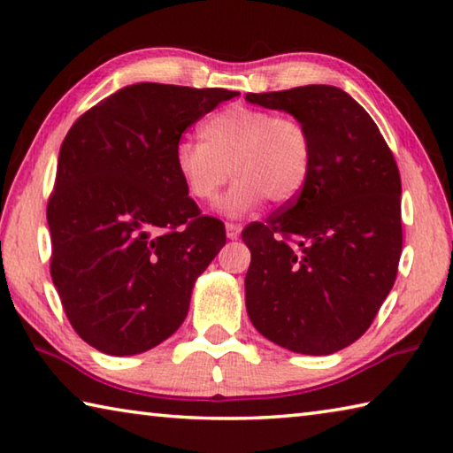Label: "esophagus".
<instances>
[{"label": "esophagus", "instance_id": "1", "mask_svg": "<svg viewBox=\"0 0 453 453\" xmlns=\"http://www.w3.org/2000/svg\"><path fill=\"white\" fill-rule=\"evenodd\" d=\"M240 234H242V226H237V224H226V235H227V240H237V237H240Z\"/></svg>", "mask_w": 453, "mask_h": 453}]
</instances>
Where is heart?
I'll list each match as a JSON object with an SVG mask.
<instances>
[{
  "label": "heart",
  "mask_w": 453,
  "mask_h": 453,
  "mask_svg": "<svg viewBox=\"0 0 453 453\" xmlns=\"http://www.w3.org/2000/svg\"><path fill=\"white\" fill-rule=\"evenodd\" d=\"M199 137L202 142L181 140L175 145V172L199 203L216 202L234 175V188L219 202V211L229 218L256 210L265 197L288 203L308 180L311 140L294 118L235 104L205 119Z\"/></svg>",
  "instance_id": "obj_1"
}]
</instances>
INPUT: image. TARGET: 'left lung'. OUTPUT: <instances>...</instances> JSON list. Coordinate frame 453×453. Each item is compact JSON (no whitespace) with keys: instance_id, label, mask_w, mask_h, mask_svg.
Returning <instances> with one entry per match:
<instances>
[{"instance_id":"left-lung-1","label":"left lung","mask_w":453,"mask_h":453,"mask_svg":"<svg viewBox=\"0 0 453 453\" xmlns=\"http://www.w3.org/2000/svg\"><path fill=\"white\" fill-rule=\"evenodd\" d=\"M311 140V167L288 210L242 232L251 251L245 308L267 340L335 354L372 326L402 256V180L375 121L334 86L248 94Z\"/></svg>"}]
</instances>
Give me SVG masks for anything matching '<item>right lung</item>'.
I'll return each instance as SVG.
<instances>
[{"instance_id": "right-lung-1", "label": "right lung", "mask_w": 453, "mask_h": 453, "mask_svg": "<svg viewBox=\"0 0 453 453\" xmlns=\"http://www.w3.org/2000/svg\"><path fill=\"white\" fill-rule=\"evenodd\" d=\"M237 91L134 83L75 121L48 203L51 280L83 342L110 356L156 348L188 316L226 243L173 165L181 134Z\"/></svg>"}]
</instances>
